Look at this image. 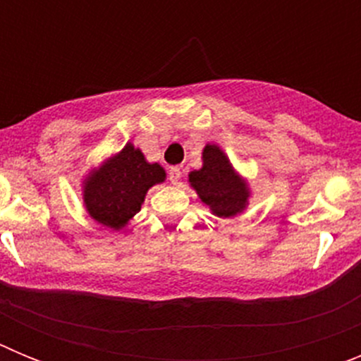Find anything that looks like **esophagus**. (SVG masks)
<instances>
[{
    "mask_svg": "<svg viewBox=\"0 0 361 361\" xmlns=\"http://www.w3.org/2000/svg\"><path fill=\"white\" fill-rule=\"evenodd\" d=\"M180 177H183V170H180L178 166H173V168H170V180H171V184H178Z\"/></svg>",
    "mask_w": 361,
    "mask_h": 361,
    "instance_id": "1",
    "label": "esophagus"
}]
</instances>
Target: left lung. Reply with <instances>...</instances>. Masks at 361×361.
I'll list each match as a JSON object with an SVG mask.
<instances>
[{
  "label": "left lung",
  "instance_id": "8db88e82",
  "mask_svg": "<svg viewBox=\"0 0 361 361\" xmlns=\"http://www.w3.org/2000/svg\"><path fill=\"white\" fill-rule=\"evenodd\" d=\"M188 177L199 199L220 219L237 216L247 206V183L233 170L226 153L216 145H206L202 149V168L193 170Z\"/></svg>",
  "mask_w": 361,
  "mask_h": 361
}]
</instances>
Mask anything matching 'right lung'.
<instances>
[{"label": "right lung", "instance_id": "1", "mask_svg": "<svg viewBox=\"0 0 361 361\" xmlns=\"http://www.w3.org/2000/svg\"><path fill=\"white\" fill-rule=\"evenodd\" d=\"M164 168L146 161L141 149L128 142L85 178L82 200L86 212L99 224L123 229L141 212L149 188L164 183Z\"/></svg>", "mask_w": 361, "mask_h": 361}]
</instances>
